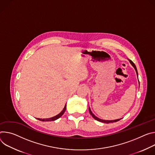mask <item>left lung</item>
<instances>
[{
	"label": "left lung",
	"instance_id": "1",
	"mask_svg": "<svg viewBox=\"0 0 155 155\" xmlns=\"http://www.w3.org/2000/svg\"><path fill=\"white\" fill-rule=\"evenodd\" d=\"M129 61H130V63H131V64L134 66V68H135V71H136V73H137V76H138V73H137V68H136V66H135V64L130 60H129ZM89 113H90V114H91V116L95 119H96L97 121H100V122H101V123H107V124H108V123H114V122H117V121H119L120 119H116V120H111V121H109V120H103V119H99V118H98L97 117H96L93 113H92V112L91 111V109H90V108H89Z\"/></svg>",
	"mask_w": 155,
	"mask_h": 155
}]
</instances>
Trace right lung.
<instances>
[{
    "label": "right lung",
    "mask_w": 155,
    "mask_h": 155,
    "mask_svg": "<svg viewBox=\"0 0 155 155\" xmlns=\"http://www.w3.org/2000/svg\"><path fill=\"white\" fill-rule=\"evenodd\" d=\"M66 107L65 105L64 108H63V111L60 114H58V115H57V116H55L54 117H50V118H48V119H39V118H37V119L38 120H39V121H55V120L58 119L59 117H60L64 114V111L66 110Z\"/></svg>",
    "instance_id": "1"
}]
</instances>
